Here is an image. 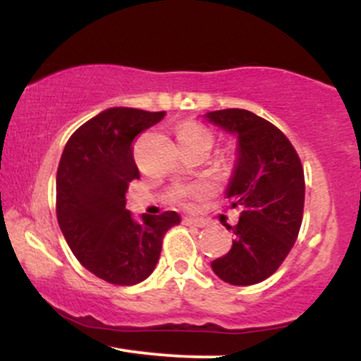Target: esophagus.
Returning a JSON list of instances; mask_svg holds the SVG:
<instances>
[{"instance_id": "1", "label": "esophagus", "mask_w": 361, "mask_h": 361, "mask_svg": "<svg viewBox=\"0 0 361 361\" xmlns=\"http://www.w3.org/2000/svg\"><path fill=\"white\" fill-rule=\"evenodd\" d=\"M185 224L186 226H193V227H205V222L198 221V219H193V217H186Z\"/></svg>"}]
</instances>
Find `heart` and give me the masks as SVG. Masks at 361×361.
Listing matches in <instances>:
<instances>
[{
	"instance_id": "obj_1",
	"label": "heart",
	"mask_w": 361,
	"mask_h": 361,
	"mask_svg": "<svg viewBox=\"0 0 361 361\" xmlns=\"http://www.w3.org/2000/svg\"><path fill=\"white\" fill-rule=\"evenodd\" d=\"M195 139H204L212 144V134H210L209 128L200 126V123L186 122L178 128V140H195ZM204 192H205V186H197V188L190 190V192H185L183 198L197 197V195H202Z\"/></svg>"
}]
</instances>
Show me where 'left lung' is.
I'll use <instances>...</instances> for the list:
<instances>
[{"instance_id": "8db88e82", "label": "left lung", "mask_w": 361, "mask_h": 361, "mask_svg": "<svg viewBox=\"0 0 361 361\" xmlns=\"http://www.w3.org/2000/svg\"><path fill=\"white\" fill-rule=\"evenodd\" d=\"M205 118L238 137V159L226 195L241 209L227 255L212 261L219 279L231 285L267 280L287 258L299 235L305 181L299 154L283 132L250 110L227 109Z\"/></svg>"}]
</instances>
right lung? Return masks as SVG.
Listing matches in <instances>:
<instances>
[{
  "label": "right lung",
  "instance_id": "1",
  "mask_svg": "<svg viewBox=\"0 0 361 361\" xmlns=\"http://www.w3.org/2000/svg\"><path fill=\"white\" fill-rule=\"evenodd\" d=\"M164 111L106 109L82 123L62 151L56 178L57 222L78 261L98 279L135 285L154 271L173 210L140 215L126 209L128 183L139 178L132 142Z\"/></svg>",
  "mask_w": 361,
  "mask_h": 361
}]
</instances>
